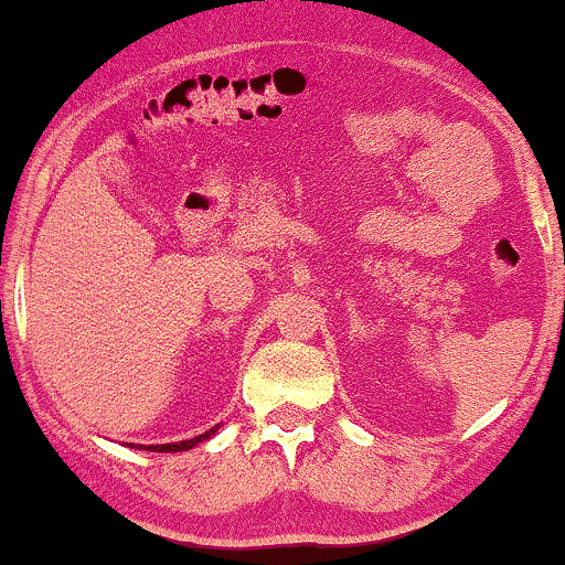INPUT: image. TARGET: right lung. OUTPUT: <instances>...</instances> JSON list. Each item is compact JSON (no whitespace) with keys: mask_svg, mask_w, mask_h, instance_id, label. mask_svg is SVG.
I'll return each instance as SVG.
<instances>
[{"mask_svg":"<svg viewBox=\"0 0 565 565\" xmlns=\"http://www.w3.org/2000/svg\"><path fill=\"white\" fill-rule=\"evenodd\" d=\"M213 431H215V429L205 431V435H198V437H192V439H184V443H172V445H149V447L138 445V447H141V450H151V452H180V450H190V447H195L198 443H203V439L211 437Z\"/></svg>","mask_w":565,"mask_h":565,"instance_id":"add662e5","label":"right lung"}]
</instances>
